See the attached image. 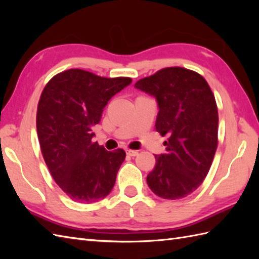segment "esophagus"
Masks as SVG:
<instances>
[{
    "instance_id": "esophagus-1",
    "label": "esophagus",
    "mask_w": 259,
    "mask_h": 259,
    "mask_svg": "<svg viewBox=\"0 0 259 259\" xmlns=\"http://www.w3.org/2000/svg\"><path fill=\"white\" fill-rule=\"evenodd\" d=\"M126 155L130 156V157H136L138 155V151L137 150H126Z\"/></svg>"
}]
</instances>
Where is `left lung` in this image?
<instances>
[{"label": "left lung", "instance_id": "8db88e82", "mask_svg": "<svg viewBox=\"0 0 259 259\" xmlns=\"http://www.w3.org/2000/svg\"><path fill=\"white\" fill-rule=\"evenodd\" d=\"M156 97V131L167 136L166 152L155 156L147 176L149 188L163 199L192 194L208 175L218 146V109L208 82L195 71L170 67L136 82Z\"/></svg>", "mask_w": 259, "mask_h": 259}]
</instances>
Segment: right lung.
<instances>
[{
	"instance_id": "1",
	"label": "right lung",
	"mask_w": 259,
	"mask_h": 259,
	"mask_svg": "<svg viewBox=\"0 0 259 259\" xmlns=\"http://www.w3.org/2000/svg\"><path fill=\"white\" fill-rule=\"evenodd\" d=\"M131 81L70 69L54 75L41 93L36 131L42 156L54 181L76 202L101 200L113 188L125 152L93 142L92 128L110 99Z\"/></svg>"
}]
</instances>
